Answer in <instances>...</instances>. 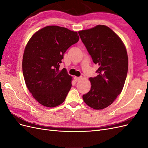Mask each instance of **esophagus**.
I'll return each instance as SVG.
<instances>
[{"label": "esophagus", "instance_id": "1", "mask_svg": "<svg viewBox=\"0 0 148 148\" xmlns=\"http://www.w3.org/2000/svg\"><path fill=\"white\" fill-rule=\"evenodd\" d=\"M82 79V77H75V80L76 82H78V81H79L80 79Z\"/></svg>", "mask_w": 148, "mask_h": 148}]
</instances>
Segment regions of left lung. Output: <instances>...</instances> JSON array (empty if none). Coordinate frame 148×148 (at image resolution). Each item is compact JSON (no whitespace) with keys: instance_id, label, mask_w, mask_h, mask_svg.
Listing matches in <instances>:
<instances>
[{"instance_id":"obj_1","label":"left lung","mask_w":148,"mask_h":148,"mask_svg":"<svg viewBox=\"0 0 148 148\" xmlns=\"http://www.w3.org/2000/svg\"><path fill=\"white\" fill-rule=\"evenodd\" d=\"M78 33L93 62L99 65L98 75L89 78L91 89L83 95V101L94 109H105L123 89L128 67L126 47L119 36L105 25Z\"/></svg>"}]
</instances>
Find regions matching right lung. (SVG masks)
Here are the masks:
<instances>
[{
    "instance_id": "add662e5",
    "label": "right lung",
    "mask_w": 148,
    "mask_h": 148,
    "mask_svg": "<svg viewBox=\"0 0 148 148\" xmlns=\"http://www.w3.org/2000/svg\"><path fill=\"white\" fill-rule=\"evenodd\" d=\"M76 31L47 26L36 32L26 44L22 61L25 82L41 105L54 107L63 103L71 87L72 77L60 70L64 54L79 41Z\"/></svg>"
}]
</instances>
